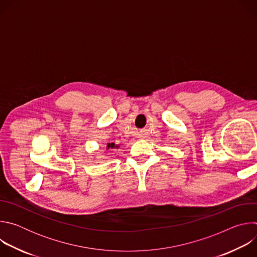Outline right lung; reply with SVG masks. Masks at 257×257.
<instances>
[{"label":"right lung","mask_w":257,"mask_h":257,"mask_svg":"<svg viewBox=\"0 0 257 257\" xmlns=\"http://www.w3.org/2000/svg\"><path fill=\"white\" fill-rule=\"evenodd\" d=\"M119 148H120L119 144H115L114 142H112V143H107L106 144L105 150H107V151H109V150H118Z\"/></svg>","instance_id":"1"}]
</instances>
